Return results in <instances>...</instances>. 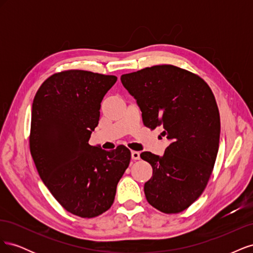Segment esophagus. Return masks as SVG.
Listing matches in <instances>:
<instances>
[{
    "label": "esophagus",
    "mask_w": 253,
    "mask_h": 253,
    "mask_svg": "<svg viewBox=\"0 0 253 253\" xmlns=\"http://www.w3.org/2000/svg\"><path fill=\"white\" fill-rule=\"evenodd\" d=\"M131 156H132V159L138 160V159H140V153L137 152V151H132L131 152Z\"/></svg>",
    "instance_id": "esophagus-1"
}]
</instances>
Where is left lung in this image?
Here are the masks:
<instances>
[{
	"instance_id": "1",
	"label": "left lung",
	"mask_w": 253,
	"mask_h": 253,
	"mask_svg": "<svg viewBox=\"0 0 253 253\" xmlns=\"http://www.w3.org/2000/svg\"><path fill=\"white\" fill-rule=\"evenodd\" d=\"M120 79L139 105L143 125L163 126L171 141L163 156L140 154L153 168L144 183L148 203L167 214L186 210L204 192L215 164L220 134L215 97L200 76L170 64Z\"/></svg>"
}]
</instances>
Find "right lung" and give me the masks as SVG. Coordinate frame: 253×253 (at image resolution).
<instances>
[{"label":"right lung","instance_id":"obj_1","mask_svg":"<svg viewBox=\"0 0 253 253\" xmlns=\"http://www.w3.org/2000/svg\"><path fill=\"white\" fill-rule=\"evenodd\" d=\"M116 76L68 70L51 75L38 89L32 109L29 149L44 185L63 208L91 218L114 203L131 151L88 144L100 103Z\"/></svg>","mask_w":253,"mask_h":253}]
</instances>
